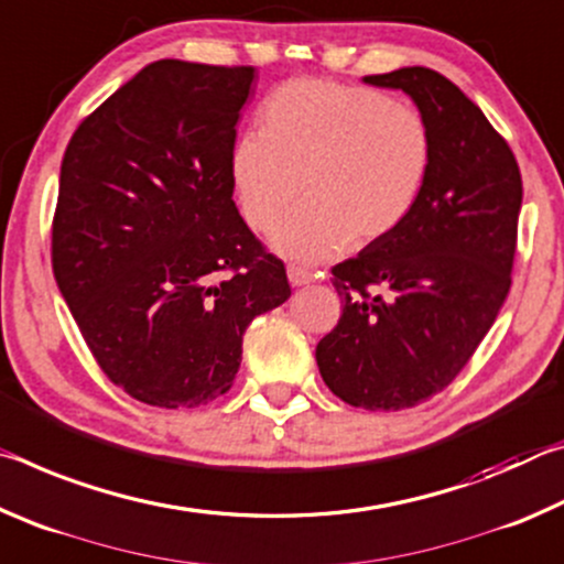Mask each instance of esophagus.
<instances>
[{
    "label": "esophagus",
    "mask_w": 564,
    "mask_h": 564,
    "mask_svg": "<svg viewBox=\"0 0 564 564\" xmlns=\"http://www.w3.org/2000/svg\"><path fill=\"white\" fill-rule=\"evenodd\" d=\"M313 279H316V275H313L308 269H303V265H299V263H291L289 265V281H291V285H305V283H311Z\"/></svg>",
    "instance_id": "obj_1"
}]
</instances>
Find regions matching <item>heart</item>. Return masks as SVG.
Segmentation results:
<instances>
[{
  "label": "heart",
  "instance_id": "b5f03b06",
  "mask_svg": "<svg viewBox=\"0 0 564 564\" xmlns=\"http://www.w3.org/2000/svg\"><path fill=\"white\" fill-rule=\"evenodd\" d=\"M261 129L236 141L231 186L256 231H271L301 188L308 194L273 234L275 251L291 259L323 261L350 243L383 241L431 184V123L383 91L295 79L263 104Z\"/></svg>",
  "mask_w": 564,
  "mask_h": 564
}]
</instances>
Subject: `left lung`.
Segmentation results:
<instances>
[{"instance_id":"obj_1","label":"left lung","mask_w":564,"mask_h":564,"mask_svg":"<svg viewBox=\"0 0 564 564\" xmlns=\"http://www.w3.org/2000/svg\"><path fill=\"white\" fill-rule=\"evenodd\" d=\"M362 82L415 101L433 129L435 164L398 231L333 265L343 313L316 360L348 405L403 410L451 386L498 318L522 178L508 141L443 74L403 66Z\"/></svg>"}]
</instances>
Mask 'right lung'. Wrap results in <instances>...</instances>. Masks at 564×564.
<instances>
[{
    "mask_svg": "<svg viewBox=\"0 0 564 564\" xmlns=\"http://www.w3.org/2000/svg\"><path fill=\"white\" fill-rule=\"evenodd\" d=\"M253 79V66L154 62L64 151L54 279L104 373L147 405L224 395L248 323L291 295L283 261L234 204Z\"/></svg>",
    "mask_w": 564,
    "mask_h": 564,
    "instance_id": "1",
    "label": "right lung"
}]
</instances>
